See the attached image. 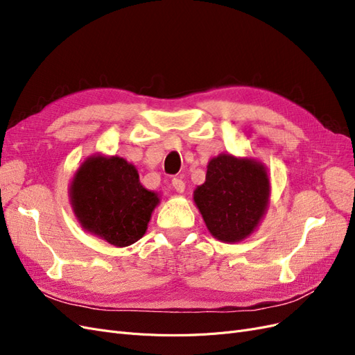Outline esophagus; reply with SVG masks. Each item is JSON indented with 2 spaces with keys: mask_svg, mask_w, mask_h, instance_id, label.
Returning <instances> with one entry per match:
<instances>
[{
  "mask_svg": "<svg viewBox=\"0 0 355 355\" xmlns=\"http://www.w3.org/2000/svg\"><path fill=\"white\" fill-rule=\"evenodd\" d=\"M171 185H173V188H175V191L178 192V194H182V192L185 191V182L182 180V179L175 178L173 180H171Z\"/></svg>",
  "mask_w": 355,
  "mask_h": 355,
  "instance_id": "esophagus-1",
  "label": "esophagus"
}]
</instances>
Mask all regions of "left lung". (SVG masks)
Segmentation results:
<instances>
[{
	"mask_svg": "<svg viewBox=\"0 0 355 355\" xmlns=\"http://www.w3.org/2000/svg\"><path fill=\"white\" fill-rule=\"evenodd\" d=\"M270 196V176L261 161L227 153L209 161L206 182L196 188L194 202L214 239L240 243L259 227Z\"/></svg>",
	"mask_w": 355,
	"mask_h": 355,
	"instance_id": "8db88e82",
	"label": "left lung"
}]
</instances>
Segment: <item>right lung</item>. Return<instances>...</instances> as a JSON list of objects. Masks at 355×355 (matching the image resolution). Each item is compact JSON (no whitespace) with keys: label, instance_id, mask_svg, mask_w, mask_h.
I'll return each instance as SVG.
<instances>
[{"label":"right lung","instance_id":"obj_1","mask_svg":"<svg viewBox=\"0 0 355 355\" xmlns=\"http://www.w3.org/2000/svg\"><path fill=\"white\" fill-rule=\"evenodd\" d=\"M69 201L81 228L115 247L141 240L159 194L139 180L137 168L118 155L85 158L69 184Z\"/></svg>","mask_w":355,"mask_h":355}]
</instances>
